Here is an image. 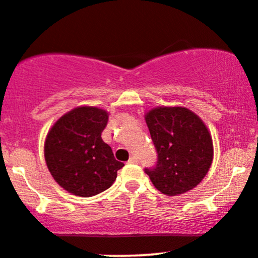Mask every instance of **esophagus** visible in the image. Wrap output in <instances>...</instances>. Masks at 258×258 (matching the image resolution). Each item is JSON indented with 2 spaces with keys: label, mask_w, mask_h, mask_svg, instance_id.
<instances>
[{
  "label": "esophagus",
  "mask_w": 258,
  "mask_h": 258,
  "mask_svg": "<svg viewBox=\"0 0 258 258\" xmlns=\"http://www.w3.org/2000/svg\"><path fill=\"white\" fill-rule=\"evenodd\" d=\"M138 162V159L136 156H132V157H130V160H128V163H137Z\"/></svg>",
  "instance_id": "esophagus-1"
}]
</instances>
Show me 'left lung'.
Masks as SVG:
<instances>
[{"label":"left lung","instance_id":"8db88e82","mask_svg":"<svg viewBox=\"0 0 258 258\" xmlns=\"http://www.w3.org/2000/svg\"><path fill=\"white\" fill-rule=\"evenodd\" d=\"M157 153L153 168H145L151 182L167 196L192 190L213 162L212 136L196 114L184 107H160L145 115Z\"/></svg>","mask_w":258,"mask_h":258}]
</instances>
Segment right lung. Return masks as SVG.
<instances>
[{"instance_id": "add662e5", "label": "right lung", "mask_w": 258, "mask_h": 258, "mask_svg": "<svg viewBox=\"0 0 258 258\" xmlns=\"http://www.w3.org/2000/svg\"><path fill=\"white\" fill-rule=\"evenodd\" d=\"M108 113L96 107H79L60 117L46 136L44 157L49 172L61 187L80 197L109 188L123 163L101 135Z\"/></svg>"}]
</instances>
